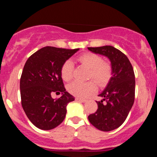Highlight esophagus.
<instances>
[{
  "mask_svg": "<svg viewBox=\"0 0 157 157\" xmlns=\"http://www.w3.org/2000/svg\"><path fill=\"white\" fill-rule=\"evenodd\" d=\"M75 100H76V101L80 102H86V100H83V99H80V98H75Z\"/></svg>",
  "mask_w": 157,
  "mask_h": 157,
  "instance_id": "34e87169",
  "label": "esophagus"
}]
</instances>
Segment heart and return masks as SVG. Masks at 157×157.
<instances>
[{
  "label": "heart",
  "instance_id": "obj_1",
  "mask_svg": "<svg viewBox=\"0 0 157 157\" xmlns=\"http://www.w3.org/2000/svg\"><path fill=\"white\" fill-rule=\"evenodd\" d=\"M78 60L90 69L89 79H93L97 84L103 86L109 80L111 75V66L103 63L102 57L93 53H86L80 55ZM74 63L71 60H66L61 68V76L65 81H69L72 78ZM68 91L71 94L86 98L96 91V86L92 81L81 82L75 81L68 86Z\"/></svg>",
  "mask_w": 157,
  "mask_h": 157
}]
</instances>
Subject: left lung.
Returning a JSON list of instances; mask_svg holds the SVG:
<instances>
[{
    "label": "left lung",
    "instance_id": "8db88e82",
    "mask_svg": "<svg viewBox=\"0 0 157 157\" xmlns=\"http://www.w3.org/2000/svg\"><path fill=\"white\" fill-rule=\"evenodd\" d=\"M92 53L105 56L111 63V77L96 101L98 109L89 118L91 125L102 131L117 128L123 123L134 102L135 76L128 58L111 46L89 47Z\"/></svg>",
    "mask_w": 157,
    "mask_h": 157
}]
</instances>
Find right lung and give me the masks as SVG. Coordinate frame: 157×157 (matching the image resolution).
Listing matches in <instances>:
<instances>
[{
  "mask_svg": "<svg viewBox=\"0 0 157 157\" xmlns=\"http://www.w3.org/2000/svg\"><path fill=\"white\" fill-rule=\"evenodd\" d=\"M79 48L46 46L30 56L23 67L21 81V104L27 117L41 130H51L64 120L66 106L75 97L66 91L61 68ZM52 92L61 93L59 99Z\"/></svg>",
  "mask_w": 157,
  "mask_h": 157,
  "instance_id": "right-lung-1",
  "label": "right lung"
}]
</instances>
